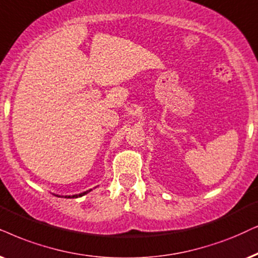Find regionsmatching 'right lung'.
I'll use <instances>...</instances> for the list:
<instances>
[{"label":"right lung","mask_w":258,"mask_h":258,"mask_svg":"<svg viewBox=\"0 0 258 258\" xmlns=\"http://www.w3.org/2000/svg\"><path fill=\"white\" fill-rule=\"evenodd\" d=\"M90 190H91V189H89V190H87V191H83V193H81V194H75V195H65L64 198H68V199H70V198H81V197H83V195H86V194L89 193ZM56 197H59V198H60V195H56Z\"/></svg>","instance_id":"add662e5"}]
</instances>
